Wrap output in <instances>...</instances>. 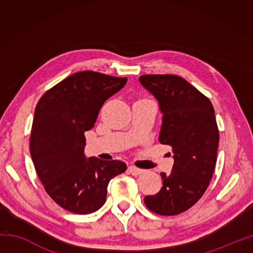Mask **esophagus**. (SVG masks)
I'll use <instances>...</instances> for the list:
<instances>
[{
  "instance_id": "esophagus-1",
  "label": "esophagus",
  "mask_w": 253,
  "mask_h": 253,
  "mask_svg": "<svg viewBox=\"0 0 253 253\" xmlns=\"http://www.w3.org/2000/svg\"><path fill=\"white\" fill-rule=\"evenodd\" d=\"M128 172H129L131 175H134V176H138V175H140L144 172V169L136 168V166H129V168H128Z\"/></svg>"
}]
</instances>
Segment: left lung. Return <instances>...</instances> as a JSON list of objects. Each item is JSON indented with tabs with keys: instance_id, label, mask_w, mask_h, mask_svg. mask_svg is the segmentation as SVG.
<instances>
[{
	"instance_id": "left-lung-1",
	"label": "left lung",
	"mask_w": 253,
	"mask_h": 253,
	"mask_svg": "<svg viewBox=\"0 0 253 253\" xmlns=\"http://www.w3.org/2000/svg\"><path fill=\"white\" fill-rule=\"evenodd\" d=\"M139 81L160 104L158 140L174 153L170 173H161V191L145 196L144 202L160 215H176L202 198L213 176L219 145L214 108L208 97L179 76L145 75Z\"/></svg>"
}]
</instances>
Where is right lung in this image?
Returning a JSON list of instances; mask_svg holds the SVG:
<instances>
[{"mask_svg":"<svg viewBox=\"0 0 253 253\" xmlns=\"http://www.w3.org/2000/svg\"><path fill=\"white\" fill-rule=\"evenodd\" d=\"M127 78L80 71L53 85L34 110L30 153L44 190L59 207L89 214L106 202L109 181L126 170L121 161L85 158L84 131L93 127L104 102Z\"/></svg>","mask_w":253,"mask_h":253,"instance_id":"right-lung-1","label":"right lung"}]
</instances>
